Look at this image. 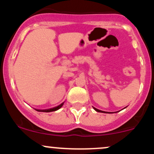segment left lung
Wrapping results in <instances>:
<instances>
[{
    "label": "left lung",
    "instance_id": "8db88e82",
    "mask_svg": "<svg viewBox=\"0 0 154 154\" xmlns=\"http://www.w3.org/2000/svg\"><path fill=\"white\" fill-rule=\"evenodd\" d=\"M93 109H95V111H98V112H102V113H106V112H105V111H100V110H99V109H95V108H94L93 107Z\"/></svg>",
    "mask_w": 154,
    "mask_h": 154
}]
</instances>
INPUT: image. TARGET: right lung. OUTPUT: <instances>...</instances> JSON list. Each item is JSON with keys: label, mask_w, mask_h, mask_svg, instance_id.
<instances>
[{"label": "right lung", "mask_w": 154, "mask_h": 154, "mask_svg": "<svg viewBox=\"0 0 154 154\" xmlns=\"http://www.w3.org/2000/svg\"><path fill=\"white\" fill-rule=\"evenodd\" d=\"M63 105V103H62L61 104H60V105L58 106L52 108V109H44V110H40V109H35V110H37L38 111H41V112H51V111H55L58 110V109H59L60 108L62 107Z\"/></svg>", "instance_id": "right-lung-1"}]
</instances>
